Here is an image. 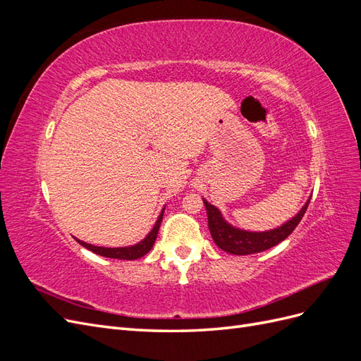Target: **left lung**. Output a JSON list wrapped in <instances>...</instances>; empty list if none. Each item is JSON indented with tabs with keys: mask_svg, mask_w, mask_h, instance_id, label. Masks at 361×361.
<instances>
[{
	"mask_svg": "<svg viewBox=\"0 0 361 361\" xmlns=\"http://www.w3.org/2000/svg\"><path fill=\"white\" fill-rule=\"evenodd\" d=\"M203 203L207 212V226H209V232L212 235L214 243L223 251H227V253L245 256L260 253V251H265L280 244L281 241H285V239L295 231V227L300 224L301 218L304 216L305 211H307L310 200H307V203L302 206V209L295 215L292 220L274 228V231L268 232L239 231V228H235L224 221V218L215 206L207 203L206 200H203Z\"/></svg>",
	"mask_w": 361,
	"mask_h": 361,
	"instance_id": "left-lung-1",
	"label": "left lung"
}]
</instances>
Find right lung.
<instances>
[{
  "label": "right lung",
  "instance_id": "right-lung-1",
  "mask_svg": "<svg viewBox=\"0 0 361 361\" xmlns=\"http://www.w3.org/2000/svg\"><path fill=\"white\" fill-rule=\"evenodd\" d=\"M162 215H164V211L161 212V215L158 216L157 220V224L154 226V228H152L150 233L143 239V241L133 245V247H123V248H106V247H96V245H90L87 243H82L80 241V239H76L82 247H85L87 250L93 251V253L96 255H101L104 257H111V259H123V260H135V259H140L143 257L145 255H147L149 251L152 250V247H154L155 244V239L158 236V231H159V226H161V221H162Z\"/></svg>",
  "mask_w": 361,
  "mask_h": 361
}]
</instances>
